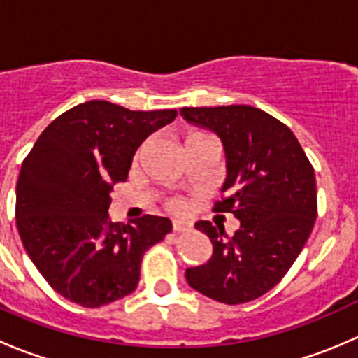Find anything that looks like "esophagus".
<instances>
[{
    "mask_svg": "<svg viewBox=\"0 0 358 358\" xmlns=\"http://www.w3.org/2000/svg\"><path fill=\"white\" fill-rule=\"evenodd\" d=\"M190 223L189 222H183V220H173V230L175 232H183V230H189L190 229Z\"/></svg>",
    "mask_w": 358,
    "mask_h": 358,
    "instance_id": "esophagus-1",
    "label": "esophagus"
}]
</instances>
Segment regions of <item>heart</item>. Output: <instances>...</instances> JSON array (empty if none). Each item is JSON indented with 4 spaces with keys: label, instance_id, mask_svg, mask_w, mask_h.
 I'll use <instances>...</instances> for the list:
<instances>
[{
    "label": "heart",
    "instance_id": "heart-1",
    "mask_svg": "<svg viewBox=\"0 0 358 358\" xmlns=\"http://www.w3.org/2000/svg\"><path fill=\"white\" fill-rule=\"evenodd\" d=\"M171 208L176 209V211H182V209H183V202L182 201H173L171 202Z\"/></svg>",
    "mask_w": 358,
    "mask_h": 358
}]
</instances>
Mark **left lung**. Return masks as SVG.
Here are the masks:
<instances>
[{"mask_svg":"<svg viewBox=\"0 0 358 358\" xmlns=\"http://www.w3.org/2000/svg\"><path fill=\"white\" fill-rule=\"evenodd\" d=\"M180 114L222 140L225 197L213 211L234 213L241 222L230 239L211 222L196 223L213 256L187 268L185 279L220 303L252 301L280 282L308 241L317 218L315 173L294 133L256 107H183Z\"/></svg>","mask_w":358,"mask_h":358,"instance_id":"obj_1","label":"left lung"}]
</instances>
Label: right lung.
<instances>
[{"label": "right lung", "instance_id": "add662e5", "mask_svg": "<svg viewBox=\"0 0 358 358\" xmlns=\"http://www.w3.org/2000/svg\"><path fill=\"white\" fill-rule=\"evenodd\" d=\"M176 114L106 100L79 103L50 122L24 159L17 229L36 268L69 301L96 308L128 296L140 280L143 252L171 232L164 216L110 222L109 206L136 149Z\"/></svg>", "mask_w": 358, "mask_h": 358}]
</instances>
